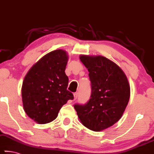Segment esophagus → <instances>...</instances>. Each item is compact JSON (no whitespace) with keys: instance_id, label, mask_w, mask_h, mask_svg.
<instances>
[{"instance_id":"1","label":"esophagus","mask_w":154,"mask_h":154,"mask_svg":"<svg viewBox=\"0 0 154 154\" xmlns=\"http://www.w3.org/2000/svg\"><path fill=\"white\" fill-rule=\"evenodd\" d=\"M78 98V93L75 92L73 94V100H75Z\"/></svg>"}]
</instances>
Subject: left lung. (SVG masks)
I'll list each match as a JSON object with an SVG mask.
<instances>
[{
  "label": "left lung",
  "instance_id": "8db88e82",
  "mask_svg": "<svg viewBox=\"0 0 154 154\" xmlns=\"http://www.w3.org/2000/svg\"><path fill=\"white\" fill-rule=\"evenodd\" d=\"M80 60L89 72L92 85L90 99L74 108L83 126L103 131L121 119L130 99V85L123 70L101 55H81Z\"/></svg>",
  "mask_w": 154,
  "mask_h": 154
}]
</instances>
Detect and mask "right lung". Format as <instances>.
I'll list each match as a JSON object with an SVG mask.
<instances>
[{
	"instance_id": "1",
	"label": "right lung",
	"mask_w": 154,
	"mask_h": 154,
	"mask_svg": "<svg viewBox=\"0 0 154 154\" xmlns=\"http://www.w3.org/2000/svg\"><path fill=\"white\" fill-rule=\"evenodd\" d=\"M68 53L57 49L47 53L28 71L21 88L23 110L39 124L56 119L63 105L73 95L66 90L69 79L65 74Z\"/></svg>"
}]
</instances>
